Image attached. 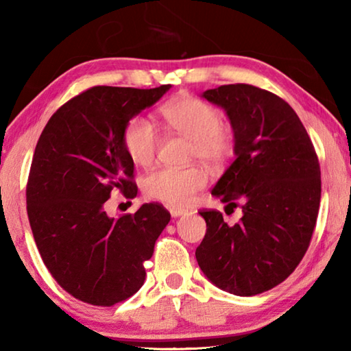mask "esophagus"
<instances>
[{
	"label": "esophagus",
	"instance_id": "obj_1",
	"mask_svg": "<svg viewBox=\"0 0 351 351\" xmlns=\"http://www.w3.org/2000/svg\"><path fill=\"white\" fill-rule=\"evenodd\" d=\"M187 210L186 209H180V207H171L170 209V215L171 217H181V215H184V213H186Z\"/></svg>",
	"mask_w": 351,
	"mask_h": 351
}]
</instances>
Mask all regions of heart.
I'll return each mask as SVG.
<instances>
[{
  "mask_svg": "<svg viewBox=\"0 0 351 351\" xmlns=\"http://www.w3.org/2000/svg\"><path fill=\"white\" fill-rule=\"evenodd\" d=\"M161 116L170 130L190 139V159H199L207 167L218 169L232 156L235 130L212 104L192 96L181 97L164 105ZM122 139L130 159L142 167L154 161L161 142L158 130L142 116L127 123ZM206 182V171L198 165H190L153 170L144 178L142 186L148 198L170 206H187Z\"/></svg>",
  "mask_w": 351,
  "mask_h": 351,
  "instance_id": "b5f03b06",
  "label": "heart"
}]
</instances>
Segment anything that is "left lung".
I'll return each instance as SVG.
<instances>
[{
    "label": "left lung",
    "instance_id": "8db88e82",
    "mask_svg": "<svg viewBox=\"0 0 351 351\" xmlns=\"http://www.w3.org/2000/svg\"><path fill=\"white\" fill-rule=\"evenodd\" d=\"M235 130V159L212 195L241 207L239 223L203 209L197 261L209 280L235 295L277 287L304 258L320 204V165L304 123L282 97L247 83L207 90Z\"/></svg>",
    "mask_w": 351,
    "mask_h": 351
}]
</instances>
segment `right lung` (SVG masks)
I'll return each instance as SVG.
<instances>
[{"label": "right lung", "mask_w": 351, "mask_h": 351, "mask_svg": "<svg viewBox=\"0 0 351 351\" xmlns=\"http://www.w3.org/2000/svg\"><path fill=\"white\" fill-rule=\"evenodd\" d=\"M170 86H93L52 114L35 147L26 186L35 245L56 282L85 304L112 306L138 293L170 221L159 203L119 218L105 212L112 190L138 195L123 130Z\"/></svg>", "instance_id": "add662e5"}]
</instances>
